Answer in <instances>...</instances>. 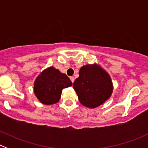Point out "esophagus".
Instances as JSON below:
<instances>
[{
    "instance_id": "34e87169",
    "label": "esophagus",
    "mask_w": 148,
    "mask_h": 148,
    "mask_svg": "<svg viewBox=\"0 0 148 148\" xmlns=\"http://www.w3.org/2000/svg\"><path fill=\"white\" fill-rule=\"evenodd\" d=\"M70 79H71V82H72V83H74V79H74V77H70Z\"/></svg>"
}]
</instances>
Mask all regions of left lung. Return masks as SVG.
<instances>
[{"label": "left lung", "instance_id": "left-lung-1", "mask_svg": "<svg viewBox=\"0 0 148 148\" xmlns=\"http://www.w3.org/2000/svg\"><path fill=\"white\" fill-rule=\"evenodd\" d=\"M82 104L95 108L110 98L113 86L110 75L97 64L84 66L73 84Z\"/></svg>", "mask_w": 148, "mask_h": 148}]
</instances>
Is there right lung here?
Masks as SVG:
<instances>
[{"label":"right lung","mask_w":148,"mask_h":148,"mask_svg":"<svg viewBox=\"0 0 148 148\" xmlns=\"http://www.w3.org/2000/svg\"><path fill=\"white\" fill-rule=\"evenodd\" d=\"M72 85L65 74H62L53 67L43 71L34 82V93L41 103L47 105L58 102L62 89Z\"/></svg>","instance_id":"1"}]
</instances>
